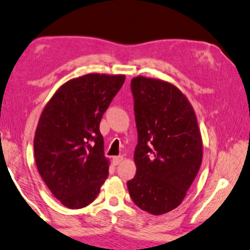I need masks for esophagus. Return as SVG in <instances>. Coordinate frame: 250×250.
Masks as SVG:
<instances>
[{
	"instance_id": "1",
	"label": "esophagus",
	"mask_w": 250,
	"mask_h": 250,
	"mask_svg": "<svg viewBox=\"0 0 250 250\" xmlns=\"http://www.w3.org/2000/svg\"><path fill=\"white\" fill-rule=\"evenodd\" d=\"M123 156H116V157H113V164L115 165V166H117V165H120L122 161H123Z\"/></svg>"
}]
</instances>
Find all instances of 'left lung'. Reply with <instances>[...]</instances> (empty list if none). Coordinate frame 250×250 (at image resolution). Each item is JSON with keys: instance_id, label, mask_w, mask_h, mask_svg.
<instances>
[{"instance_id": "1", "label": "left lung", "mask_w": 250, "mask_h": 250, "mask_svg": "<svg viewBox=\"0 0 250 250\" xmlns=\"http://www.w3.org/2000/svg\"><path fill=\"white\" fill-rule=\"evenodd\" d=\"M130 87L138 144L128 192L139 208L161 215L181 204L198 174L202 137L194 109L177 86L139 76Z\"/></svg>"}]
</instances>
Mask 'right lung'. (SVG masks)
<instances>
[{
  "instance_id": "obj_1",
  "label": "right lung",
  "mask_w": 250,
  "mask_h": 250,
  "mask_svg": "<svg viewBox=\"0 0 250 250\" xmlns=\"http://www.w3.org/2000/svg\"><path fill=\"white\" fill-rule=\"evenodd\" d=\"M124 81V74L72 79L56 91L39 117L34 138L38 172L65 208L93 202L108 176L100 122Z\"/></svg>"
}]
</instances>
